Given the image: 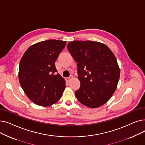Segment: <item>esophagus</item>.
Segmentation results:
<instances>
[{
	"label": "esophagus",
	"mask_w": 145,
	"mask_h": 145,
	"mask_svg": "<svg viewBox=\"0 0 145 145\" xmlns=\"http://www.w3.org/2000/svg\"><path fill=\"white\" fill-rule=\"evenodd\" d=\"M72 78H73V76H72V75H71L69 77H68V78H65V80H66V82H69V81L71 79H72Z\"/></svg>",
	"instance_id": "34e87169"
}]
</instances>
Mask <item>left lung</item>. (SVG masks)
Returning <instances> with one entry per match:
<instances>
[{"instance_id":"left-lung-1","label":"left lung","mask_w":145,"mask_h":145,"mask_svg":"<svg viewBox=\"0 0 145 145\" xmlns=\"http://www.w3.org/2000/svg\"><path fill=\"white\" fill-rule=\"evenodd\" d=\"M67 49L78 63L80 88L75 92L83 105L96 108L104 105L116 89L120 69L115 56L103 43L75 40L67 44Z\"/></svg>"}]
</instances>
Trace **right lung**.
Here are the masks:
<instances>
[{"label":"right lung","mask_w":145,"mask_h":145,"mask_svg":"<svg viewBox=\"0 0 145 145\" xmlns=\"http://www.w3.org/2000/svg\"><path fill=\"white\" fill-rule=\"evenodd\" d=\"M66 41L47 40L30 46L19 64V80L27 96L34 103L48 106L58 102L65 80L59 73L55 62Z\"/></svg>","instance_id":"obj_1"}]
</instances>
